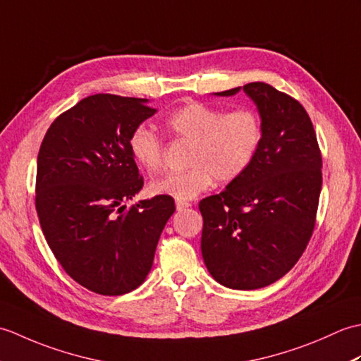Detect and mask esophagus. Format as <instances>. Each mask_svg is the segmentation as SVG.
Wrapping results in <instances>:
<instances>
[{"label": "esophagus", "mask_w": 361, "mask_h": 361, "mask_svg": "<svg viewBox=\"0 0 361 361\" xmlns=\"http://www.w3.org/2000/svg\"><path fill=\"white\" fill-rule=\"evenodd\" d=\"M175 206H176V211H185V209H188V208H189L190 203H189V202L176 200V202H175Z\"/></svg>", "instance_id": "34e87169"}]
</instances>
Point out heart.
Segmentation results:
<instances>
[{
  "mask_svg": "<svg viewBox=\"0 0 361 361\" xmlns=\"http://www.w3.org/2000/svg\"><path fill=\"white\" fill-rule=\"evenodd\" d=\"M166 127L192 142L185 172L166 173L153 180V195L192 200L212 186L214 180L231 183L255 163L264 137L262 121L251 109L224 111L217 106L190 102L169 114ZM130 153L144 171L157 173L163 166V141L147 127L135 128L128 137Z\"/></svg>",
  "mask_w": 361,
  "mask_h": 361,
  "instance_id": "1",
  "label": "heart"
}]
</instances>
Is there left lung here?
I'll return each instance as SVG.
<instances>
[{"label":"left lung","mask_w":361,"mask_h":361,"mask_svg":"<svg viewBox=\"0 0 361 361\" xmlns=\"http://www.w3.org/2000/svg\"><path fill=\"white\" fill-rule=\"evenodd\" d=\"M240 90L257 106L262 144L247 173L198 204L202 255L221 286L256 290L288 273L307 247L323 159L312 121L296 99L264 82L216 94L234 96Z\"/></svg>","instance_id":"obj_1"}]
</instances>
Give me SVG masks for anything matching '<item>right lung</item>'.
<instances>
[{
	"instance_id": "add662e5",
	"label": "right lung",
	"mask_w": 361,
	"mask_h": 361,
	"mask_svg": "<svg viewBox=\"0 0 361 361\" xmlns=\"http://www.w3.org/2000/svg\"><path fill=\"white\" fill-rule=\"evenodd\" d=\"M147 99L94 94L52 122L37 158L35 208L51 251L80 286L124 295L147 278L172 197L127 206L142 189L128 137L155 114Z\"/></svg>"
}]
</instances>
